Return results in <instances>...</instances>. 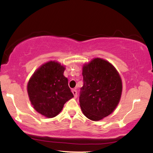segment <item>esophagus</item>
Listing matches in <instances>:
<instances>
[{
  "label": "esophagus",
  "instance_id": "1",
  "mask_svg": "<svg viewBox=\"0 0 153 153\" xmlns=\"http://www.w3.org/2000/svg\"><path fill=\"white\" fill-rule=\"evenodd\" d=\"M72 93L73 94V95H74V98H77V91L75 90V89H72Z\"/></svg>",
  "mask_w": 153,
  "mask_h": 153
}]
</instances>
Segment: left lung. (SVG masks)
Listing matches in <instances>:
<instances>
[{
	"label": "left lung",
	"instance_id": "left-lung-1",
	"mask_svg": "<svg viewBox=\"0 0 153 153\" xmlns=\"http://www.w3.org/2000/svg\"><path fill=\"white\" fill-rule=\"evenodd\" d=\"M83 86L80 105L84 115L99 121L113 113L120 100L122 80L115 67L103 59L95 58L82 68Z\"/></svg>",
	"mask_w": 153,
	"mask_h": 153
}]
</instances>
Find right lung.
Returning a JSON list of instances; mask_svg holds the SVG:
<instances>
[{
  "label": "right lung",
  "mask_w": 153,
  "mask_h": 153,
  "mask_svg": "<svg viewBox=\"0 0 153 153\" xmlns=\"http://www.w3.org/2000/svg\"><path fill=\"white\" fill-rule=\"evenodd\" d=\"M64 70L59 63L51 61L38 68L28 82V94L33 107L47 117L57 115L65 103L73 97Z\"/></svg>",
  "instance_id": "right-lung-1"
}]
</instances>
